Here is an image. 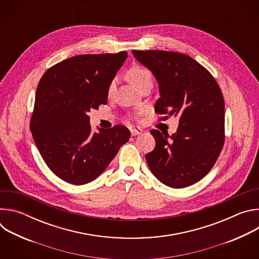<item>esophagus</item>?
Masks as SVG:
<instances>
[{
  "label": "esophagus",
  "instance_id": "obj_1",
  "mask_svg": "<svg viewBox=\"0 0 259 259\" xmlns=\"http://www.w3.org/2000/svg\"><path fill=\"white\" fill-rule=\"evenodd\" d=\"M143 131L141 130V129H132L131 130V134L133 135V136H135V135H139V134H141Z\"/></svg>",
  "mask_w": 259,
  "mask_h": 259
}]
</instances>
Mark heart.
<instances>
[{
    "label": "heart",
    "instance_id": "b5f03b06",
    "mask_svg": "<svg viewBox=\"0 0 259 259\" xmlns=\"http://www.w3.org/2000/svg\"><path fill=\"white\" fill-rule=\"evenodd\" d=\"M127 77L136 88H139L146 81H152L151 71L146 67L139 64H134L129 68L127 72ZM113 89H114V83L109 85L108 92H112Z\"/></svg>",
    "mask_w": 259,
    "mask_h": 259
}]
</instances>
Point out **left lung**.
<instances>
[{
  "mask_svg": "<svg viewBox=\"0 0 259 259\" xmlns=\"http://www.w3.org/2000/svg\"><path fill=\"white\" fill-rule=\"evenodd\" d=\"M132 54L159 84L155 112L179 117L171 136L151 131L156 146L145 155L147 165L166 186L190 187L208 174L224 147L223 92L211 73L186 54L161 50H132Z\"/></svg>",
  "mask_w": 259,
  "mask_h": 259,
  "instance_id": "8db88e82",
  "label": "left lung"
}]
</instances>
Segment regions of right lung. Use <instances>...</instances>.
Returning a JSON list of instances; mask_svg holds the SVG:
<instances>
[{
  "label": "right lung",
  "mask_w": 259,
  "mask_h": 259,
  "mask_svg": "<svg viewBox=\"0 0 259 259\" xmlns=\"http://www.w3.org/2000/svg\"><path fill=\"white\" fill-rule=\"evenodd\" d=\"M127 52L86 54L50 67L36 88L30 131L49 169L76 186L97 178L130 138L116 125L92 132L90 109L106 104L108 88Z\"/></svg>",
  "instance_id": "add662e5"
}]
</instances>
